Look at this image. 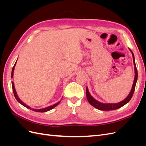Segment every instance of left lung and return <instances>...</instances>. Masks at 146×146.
Segmentation results:
<instances>
[{
	"instance_id": "obj_1",
	"label": "left lung",
	"mask_w": 146,
	"mask_h": 146,
	"mask_svg": "<svg viewBox=\"0 0 146 146\" xmlns=\"http://www.w3.org/2000/svg\"><path fill=\"white\" fill-rule=\"evenodd\" d=\"M130 51H131V54H132V56H133V63H134V65H135V79H134L133 86H132V88H131V90L130 92V94L124 100H122V102H119V103H117V104H102V103L99 102L97 101L96 100H95L93 98H92V97L91 96V94H90L89 91H88V88H86V98H87V100H88V102H89V103L92 106H93V107H95L96 108L100 110H102V111H110V110H117L119 108L123 107V105H125L127 103L129 102L130 100V99H131L132 96H133V95L134 91H135L137 79H138V71H137V69H136V66L135 61V57H134L133 53L131 50H130Z\"/></svg>"
}]
</instances>
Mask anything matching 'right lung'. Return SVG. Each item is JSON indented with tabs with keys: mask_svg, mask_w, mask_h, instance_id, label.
<instances>
[{
	"mask_svg": "<svg viewBox=\"0 0 146 146\" xmlns=\"http://www.w3.org/2000/svg\"><path fill=\"white\" fill-rule=\"evenodd\" d=\"M15 64H16V63L15 64L14 66H13V69H12V72H11V78H13V72H14V69H15ZM11 84H12V88H13V93H14L15 97L16 99L17 100V102H19V103H20L21 105H23V106H24L25 107L27 108H29V109L32 110H33L34 111H36V112H41V113H43V112H46V111H49V110H50L53 109L54 108H55V107H56V106L60 104V102H57L56 104H54V105H52V106H50V107H48L45 108H42V109L36 110V109L31 108L30 107H29V106H27V105H25L24 102H22V101L19 99V98H18V96H17V93H16V90H15V86H14V83H13V82H11Z\"/></svg>",
	"mask_w": 146,
	"mask_h": 146,
	"instance_id": "obj_1",
	"label": "right lung"
}]
</instances>
